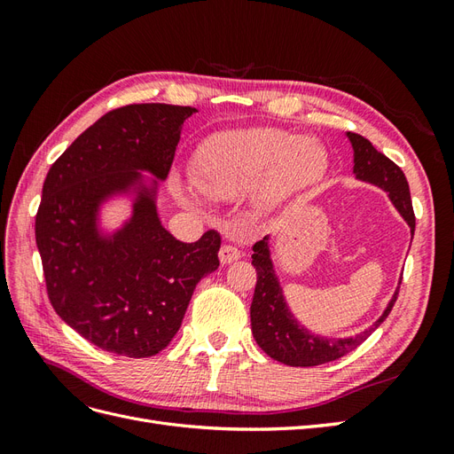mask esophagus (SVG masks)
Returning a JSON list of instances; mask_svg holds the SVG:
<instances>
[{
    "mask_svg": "<svg viewBox=\"0 0 454 454\" xmlns=\"http://www.w3.org/2000/svg\"><path fill=\"white\" fill-rule=\"evenodd\" d=\"M240 255H242V252L237 248V246H232V244H223L222 248H219V261H222L223 265L232 263V261L240 259Z\"/></svg>",
    "mask_w": 454,
    "mask_h": 454,
    "instance_id": "1",
    "label": "esophagus"
}]
</instances>
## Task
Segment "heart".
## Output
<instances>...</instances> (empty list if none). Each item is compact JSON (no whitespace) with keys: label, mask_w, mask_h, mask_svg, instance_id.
Instances as JSON below:
<instances>
[{"label":"heart","mask_w":454,"mask_h":454,"mask_svg":"<svg viewBox=\"0 0 454 454\" xmlns=\"http://www.w3.org/2000/svg\"><path fill=\"white\" fill-rule=\"evenodd\" d=\"M327 151L312 136L255 127L214 136L193 160V182L212 199H237L257 184V202L272 206L322 180ZM189 202L195 195L184 191Z\"/></svg>","instance_id":"obj_1"}]
</instances>
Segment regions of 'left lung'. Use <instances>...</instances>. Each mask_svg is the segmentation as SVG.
I'll return each mask as SVG.
<instances>
[{
  "mask_svg": "<svg viewBox=\"0 0 454 454\" xmlns=\"http://www.w3.org/2000/svg\"><path fill=\"white\" fill-rule=\"evenodd\" d=\"M347 136L354 147L356 177L388 191V197L394 202L397 212H400L409 223L411 232H415L413 202H411L409 184L403 170L387 155H382L380 151H377L373 144L364 138V136L356 132H347ZM267 240L269 237L254 244L252 265L257 270V282L250 307V318L255 342L272 360L292 367H312L327 362H335L345 354L352 352L354 348H358L362 342L387 320V316L390 314L395 303L397 294H400V287L395 290L392 301L388 303L387 310L382 312L380 318L360 335L350 339H324L318 335H312L305 327H301L297 324L290 309L286 305L282 287L272 269Z\"/></svg>",
  "mask_w": 454,
  "mask_h": 454,
  "instance_id": "left-lung-1",
  "label": "left lung"
}]
</instances>
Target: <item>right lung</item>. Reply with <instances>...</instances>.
<instances>
[{
  "label": "right lung",
  "mask_w": 454,
  "mask_h": 454,
  "mask_svg": "<svg viewBox=\"0 0 454 454\" xmlns=\"http://www.w3.org/2000/svg\"><path fill=\"white\" fill-rule=\"evenodd\" d=\"M189 106L130 104L107 112L52 162L35 215V242L52 309L106 352L149 358L182 325L197 284L219 267V232L180 242L160 225L155 187H138L132 217L112 237L100 204L168 176ZM157 184V182H155Z\"/></svg>",
  "instance_id": "add662e5"
}]
</instances>
